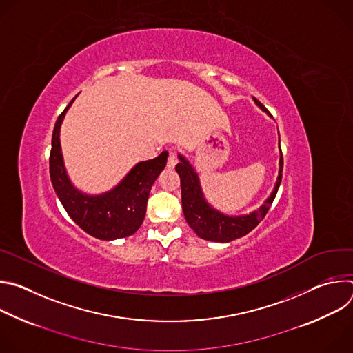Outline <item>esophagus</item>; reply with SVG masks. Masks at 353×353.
Returning a JSON list of instances; mask_svg holds the SVG:
<instances>
[{
    "instance_id": "obj_1",
    "label": "esophagus",
    "mask_w": 353,
    "mask_h": 353,
    "mask_svg": "<svg viewBox=\"0 0 353 353\" xmlns=\"http://www.w3.org/2000/svg\"><path fill=\"white\" fill-rule=\"evenodd\" d=\"M177 162H179V159H177L176 152L174 150H170L169 158H168V168H174L177 165Z\"/></svg>"
}]
</instances>
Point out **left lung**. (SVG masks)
<instances>
[{"label": "left lung", "mask_w": 353, "mask_h": 353, "mask_svg": "<svg viewBox=\"0 0 353 353\" xmlns=\"http://www.w3.org/2000/svg\"><path fill=\"white\" fill-rule=\"evenodd\" d=\"M254 102L257 106H260L263 110L267 112V109L261 105V102L256 97ZM180 163L176 166V172L180 176V184H181V204H183V212L185 216L187 223L190 228L204 240L211 241H219V243H229L234 239L243 237L247 233L253 230L267 215L270 207L272 205L275 195L278 192L281 180H282V170H283V157L281 150V159H279V176L276 179L275 188L271 194V196L265 201V203L254 212L244 216H226L216 210L211 208L210 204L205 201L203 191L199 187V180L191 165L180 155Z\"/></svg>", "instance_id": "obj_1"}]
</instances>
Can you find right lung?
Instances as JSON below:
<instances>
[{
  "label": "right lung",
  "mask_w": 353,
  "mask_h": 353,
  "mask_svg": "<svg viewBox=\"0 0 353 353\" xmlns=\"http://www.w3.org/2000/svg\"><path fill=\"white\" fill-rule=\"evenodd\" d=\"M74 99L59 116L50 150V179L71 219L88 234L100 240H114L134 234L143 222L148 196L157 177L166 166L168 152L139 162L113 190L100 195H86L70 181L60 145V127Z\"/></svg>",
  "instance_id": "obj_1"
}]
</instances>
